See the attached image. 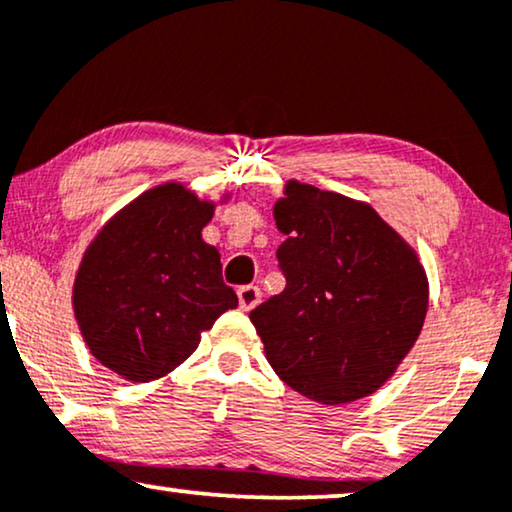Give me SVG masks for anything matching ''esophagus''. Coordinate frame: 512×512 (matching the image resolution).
Masks as SVG:
<instances>
[{
    "mask_svg": "<svg viewBox=\"0 0 512 512\" xmlns=\"http://www.w3.org/2000/svg\"><path fill=\"white\" fill-rule=\"evenodd\" d=\"M260 297L262 292L257 285H243V288H238V304H241L243 311L255 309V306L260 304Z\"/></svg>",
    "mask_w": 512,
    "mask_h": 512,
    "instance_id": "34e87169",
    "label": "esophagus"
}]
</instances>
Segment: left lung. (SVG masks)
<instances>
[{
  "label": "left lung",
  "instance_id": "1",
  "mask_svg": "<svg viewBox=\"0 0 512 512\" xmlns=\"http://www.w3.org/2000/svg\"><path fill=\"white\" fill-rule=\"evenodd\" d=\"M285 290L250 311L269 365L323 405L365 398L417 342L428 281L417 252L367 203L290 180L276 201Z\"/></svg>",
  "mask_w": 512,
  "mask_h": 512
}]
</instances>
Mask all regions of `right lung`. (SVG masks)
I'll use <instances>...</instances> for the list:
<instances>
[{"label":"right lung","mask_w":512,"mask_h":512,"mask_svg":"<svg viewBox=\"0 0 512 512\" xmlns=\"http://www.w3.org/2000/svg\"><path fill=\"white\" fill-rule=\"evenodd\" d=\"M215 203L166 182L109 220L84 252L72 306L102 365L135 384L187 360L236 292L222 281L220 252L201 238Z\"/></svg>","instance_id":"obj_1"}]
</instances>
